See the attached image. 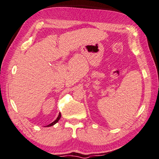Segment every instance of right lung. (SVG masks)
<instances>
[{
	"label": "right lung",
	"instance_id": "right-lung-1",
	"mask_svg": "<svg viewBox=\"0 0 159 159\" xmlns=\"http://www.w3.org/2000/svg\"><path fill=\"white\" fill-rule=\"evenodd\" d=\"M60 118H61V113H59V116H58V117L57 118V119L55 120L54 121H53V122L52 123V124H48V126H48H48H53V125H54V124H56V123H57V122L59 121V120L60 119Z\"/></svg>",
	"mask_w": 159,
	"mask_h": 159
}]
</instances>
